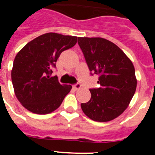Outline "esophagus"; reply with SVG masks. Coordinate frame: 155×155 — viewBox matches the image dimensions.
<instances>
[{"label":"esophagus","instance_id":"esophagus-1","mask_svg":"<svg viewBox=\"0 0 155 155\" xmlns=\"http://www.w3.org/2000/svg\"><path fill=\"white\" fill-rule=\"evenodd\" d=\"M73 87H74V89L79 90V89H81V84H79V83H78V84H74Z\"/></svg>","mask_w":155,"mask_h":155}]
</instances>
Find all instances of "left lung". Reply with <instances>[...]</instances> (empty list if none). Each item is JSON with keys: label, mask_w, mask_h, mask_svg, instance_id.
Instances as JSON below:
<instances>
[{"label": "left lung", "mask_w": 155, "mask_h": 155, "mask_svg": "<svg viewBox=\"0 0 155 155\" xmlns=\"http://www.w3.org/2000/svg\"><path fill=\"white\" fill-rule=\"evenodd\" d=\"M78 44L100 84L90 89L91 99L81 103L82 111L94 121H111L127 109L136 91L134 64L120 47L103 38L78 37Z\"/></svg>", "instance_id": "1"}]
</instances>
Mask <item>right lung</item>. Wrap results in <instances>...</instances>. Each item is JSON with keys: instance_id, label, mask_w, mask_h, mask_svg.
<instances>
[{"instance_id": "1", "label": "right lung", "mask_w": 155, "mask_h": 155, "mask_svg": "<svg viewBox=\"0 0 155 155\" xmlns=\"http://www.w3.org/2000/svg\"><path fill=\"white\" fill-rule=\"evenodd\" d=\"M77 36L55 32L43 34L17 53L12 70L14 91L20 103L35 114L50 113L60 107L72 86L51 77L61 53L73 47Z\"/></svg>"}]
</instances>
